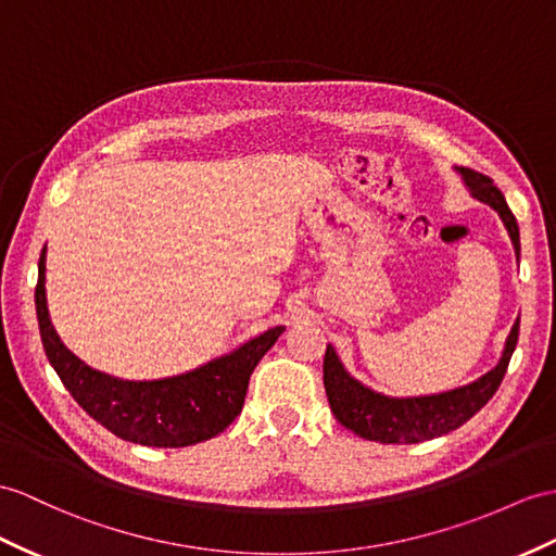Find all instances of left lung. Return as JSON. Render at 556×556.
<instances>
[{
  "mask_svg": "<svg viewBox=\"0 0 556 556\" xmlns=\"http://www.w3.org/2000/svg\"><path fill=\"white\" fill-rule=\"evenodd\" d=\"M457 172L463 174L471 195L485 202V205H491L500 214L519 260V226L511 210L507 207L505 195L500 193V188L493 184L491 176L467 167H459ZM517 340L519 320L514 323V328L507 337L503 358H500V363L491 372H485L477 382H471L467 387L445 391V394L415 399H389L377 394V391L368 387H363L344 370L342 361L337 358L334 349L328 344L323 361L325 394H328L330 410L340 419V425L354 431L361 439L380 443L429 441L463 427L469 417L477 415L483 405L493 399L507 372V365L514 354V346H517Z\"/></svg>",
  "mask_w": 556,
  "mask_h": 556,
  "instance_id": "left-lung-1",
  "label": "left lung"
}]
</instances>
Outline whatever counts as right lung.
<instances>
[{
	"instance_id": "add662e5",
	"label": "right lung",
	"mask_w": 556,
	"mask_h": 556,
	"mask_svg": "<svg viewBox=\"0 0 556 556\" xmlns=\"http://www.w3.org/2000/svg\"><path fill=\"white\" fill-rule=\"evenodd\" d=\"M45 274L47 248L39 254L35 306L39 334L53 370L73 399L108 431L153 448H184L222 434L242 410L256 363L286 330L270 328L231 354L214 358L186 375L153 382L117 380L91 370L73 351L65 349L49 318Z\"/></svg>"
}]
</instances>
